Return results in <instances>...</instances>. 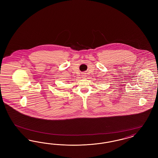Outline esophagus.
I'll return each mask as SVG.
<instances>
[{"label": "esophagus", "instance_id": "esophagus-1", "mask_svg": "<svg viewBox=\"0 0 158 158\" xmlns=\"http://www.w3.org/2000/svg\"><path fill=\"white\" fill-rule=\"evenodd\" d=\"M82 76L83 77H86V73H83Z\"/></svg>", "mask_w": 158, "mask_h": 158}]
</instances>
